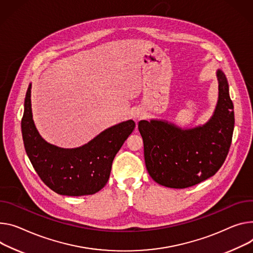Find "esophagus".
Segmentation results:
<instances>
[{"label":"esophagus","instance_id":"obj_1","mask_svg":"<svg viewBox=\"0 0 253 253\" xmlns=\"http://www.w3.org/2000/svg\"><path fill=\"white\" fill-rule=\"evenodd\" d=\"M132 117H133V119H134L136 122L139 121L140 119L143 118V112L140 111V110H135V111L132 113Z\"/></svg>","mask_w":253,"mask_h":253}]
</instances>
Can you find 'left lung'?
<instances>
[{"instance_id": "8db88e82", "label": "left lung", "mask_w": 253, "mask_h": 253, "mask_svg": "<svg viewBox=\"0 0 253 253\" xmlns=\"http://www.w3.org/2000/svg\"><path fill=\"white\" fill-rule=\"evenodd\" d=\"M218 101L203 125L181 128L151 119L138 122L147 171L168 188L185 189L213 176L224 164L234 130V107L226 76L217 70Z\"/></svg>"}]
</instances>
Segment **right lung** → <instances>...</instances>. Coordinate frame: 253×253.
Listing matches in <instances>:
<instances>
[{
  "mask_svg": "<svg viewBox=\"0 0 253 253\" xmlns=\"http://www.w3.org/2000/svg\"><path fill=\"white\" fill-rule=\"evenodd\" d=\"M21 128L26 153L42 181L59 195L79 197L94 195L106 186L114 157L134 130L135 122L114 125L77 148L58 147L45 141L36 129L30 84Z\"/></svg>",
  "mask_w": 253,
  "mask_h": 253,
  "instance_id": "obj_1",
  "label": "right lung"
}]
</instances>
